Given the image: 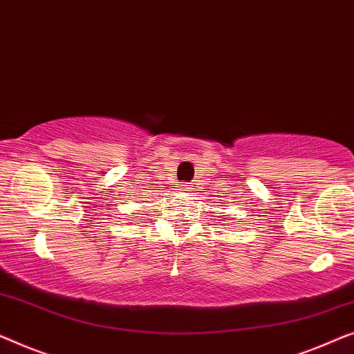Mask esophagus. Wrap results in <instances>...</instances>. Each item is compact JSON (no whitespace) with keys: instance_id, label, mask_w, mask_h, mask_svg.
Instances as JSON below:
<instances>
[{"instance_id":"obj_1","label":"esophagus","mask_w":354,"mask_h":354,"mask_svg":"<svg viewBox=\"0 0 354 354\" xmlns=\"http://www.w3.org/2000/svg\"><path fill=\"white\" fill-rule=\"evenodd\" d=\"M181 189H183V191H191V187H187V186H183Z\"/></svg>"}]
</instances>
